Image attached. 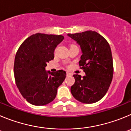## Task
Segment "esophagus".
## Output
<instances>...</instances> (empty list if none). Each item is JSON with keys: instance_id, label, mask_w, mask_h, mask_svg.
<instances>
[{"instance_id": "34e87169", "label": "esophagus", "mask_w": 131, "mask_h": 131, "mask_svg": "<svg viewBox=\"0 0 131 131\" xmlns=\"http://www.w3.org/2000/svg\"><path fill=\"white\" fill-rule=\"evenodd\" d=\"M67 76H70V75H71V74L69 72H67Z\"/></svg>"}]
</instances>
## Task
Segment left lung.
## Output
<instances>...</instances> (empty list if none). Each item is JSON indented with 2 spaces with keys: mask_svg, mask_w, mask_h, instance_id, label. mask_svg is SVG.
Masks as SVG:
<instances>
[{
  "mask_svg": "<svg viewBox=\"0 0 131 131\" xmlns=\"http://www.w3.org/2000/svg\"><path fill=\"white\" fill-rule=\"evenodd\" d=\"M80 45L82 55L79 61L85 76L73 75L75 83L70 88L77 101L95 103L108 91L114 74L111 48L106 39L95 31L68 34Z\"/></svg>",
  "mask_w": 131,
  "mask_h": 131,
  "instance_id": "obj_1",
  "label": "left lung"
}]
</instances>
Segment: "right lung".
Instances as JSON below:
<instances>
[{
  "label": "right lung",
  "mask_w": 131,
  "mask_h": 131,
  "mask_svg": "<svg viewBox=\"0 0 131 131\" xmlns=\"http://www.w3.org/2000/svg\"><path fill=\"white\" fill-rule=\"evenodd\" d=\"M63 39L62 35L36 33L27 38L17 50L15 80L22 96L31 104L43 106L52 102L65 79L64 70H46L47 63L53 59L55 48Z\"/></svg>",
  "instance_id": "right-lung-1"
}]
</instances>
